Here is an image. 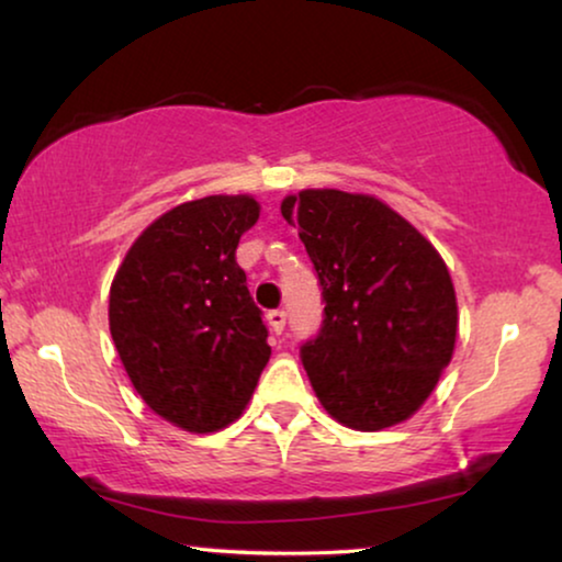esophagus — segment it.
<instances>
[{
	"label": "esophagus",
	"mask_w": 562,
	"mask_h": 562,
	"mask_svg": "<svg viewBox=\"0 0 562 562\" xmlns=\"http://www.w3.org/2000/svg\"><path fill=\"white\" fill-rule=\"evenodd\" d=\"M266 319H268V327H271L273 335H281L283 327H286V312L283 310H271Z\"/></svg>",
	"instance_id": "34e87169"
}]
</instances>
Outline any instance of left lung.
I'll return each mask as SVG.
<instances>
[{
	"instance_id": "left-lung-1",
	"label": "left lung",
	"mask_w": 562,
	"mask_h": 562,
	"mask_svg": "<svg viewBox=\"0 0 562 562\" xmlns=\"http://www.w3.org/2000/svg\"><path fill=\"white\" fill-rule=\"evenodd\" d=\"M281 214L299 227L325 302L319 333L299 350L322 406L363 432L409 419L456 348L458 302L440 252L368 194L304 189Z\"/></svg>"
}]
</instances>
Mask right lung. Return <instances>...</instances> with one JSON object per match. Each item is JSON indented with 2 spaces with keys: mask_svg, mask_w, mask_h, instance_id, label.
<instances>
[{
  "mask_svg": "<svg viewBox=\"0 0 562 562\" xmlns=\"http://www.w3.org/2000/svg\"><path fill=\"white\" fill-rule=\"evenodd\" d=\"M252 196L173 206L133 243L110 289V333L137 394L187 432L240 417L271 358L263 312L235 250Z\"/></svg>",
  "mask_w": 562,
  "mask_h": 562,
  "instance_id": "obj_1",
  "label": "right lung"
}]
</instances>
